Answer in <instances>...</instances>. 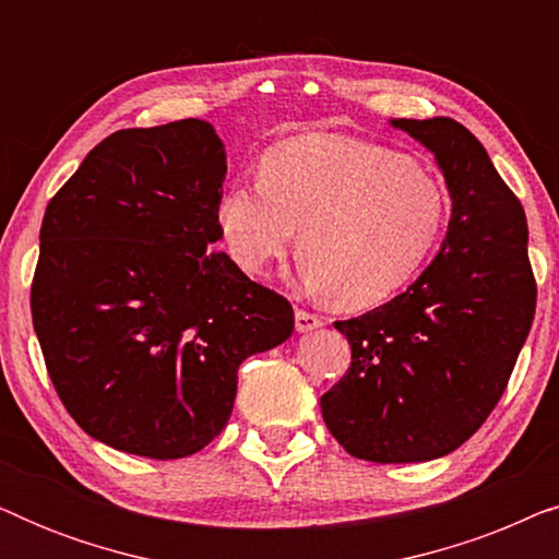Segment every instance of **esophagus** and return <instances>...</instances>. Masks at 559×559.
<instances>
[{
  "mask_svg": "<svg viewBox=\"0 0 559 559\" xmlns=\"http://www.w3.org/2000/svg\"><path fill=\"white\" fill-rule=\"evenodd\" d=\"M295 328H297V333H310V331H318V328H323V320H320L318 316H312V312H308V310H297Z\"/></svg>",
  "mask_w": 559,
  "mask_h": 559,
  "instance_id": "obj_1",
  "label": "esophagus"
}]
</instances>
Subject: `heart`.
Wrapping results in <instances>:
<instances>
[{"instance_id":"b5f03b06","label":"heart","mask_w":559,"mask_h":559,"mask_svg":"<svg viewBox=\"0 0 559 559\" xmlns=\"http://www.w3.org/2000/svg\"><path fill=\"white\" fill-rule=\"evenodd\" d=\"M257 182L221 195L228 254L264 274L300 236L302 285L343 310L386 302L423 272L448 226V193L415 159L341 134H302L270 150Z\"/></svg>"}]
</instances>
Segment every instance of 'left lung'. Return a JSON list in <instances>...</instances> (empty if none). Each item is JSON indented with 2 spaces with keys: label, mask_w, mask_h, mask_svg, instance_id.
Here are the masks:
<instances>
[{
  "label": "left lung",
  "mask_w": 559,
  "mask_h": 559,
  "mask_svg": "<svg viewBox=\"0 0 559 559\" xmlns=\"http://www.w3.org/2000/svg\"><path fill=\"white\" fill-rule=\"evenodd\" d=\"M435 155L453 213L438 257L381 308L338 320L350 369L320 396L354 457L425 463L461 448L501 400L537 285L526 216L476 136L448 117L392 119Z\"/></svg>",
  "instance_id": "left-lung-1"
}]
</instances>
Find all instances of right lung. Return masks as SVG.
Wrapping results in <instances>:
<instances>
[{
    "label": "right lung",
    "mask_w": 559,
    "mask_h": 559,
    "mask_svg": "<svg viewBox=\"0 0 559 559\" xmlns=\"http://www.w3.org/2000/svg\"><path fill=\"white\" fill-rule=\"evenodd\" d=\"M226 147L209 121L119 129L48 203L33 325L83 432L175 461L231 417L243 358L285 343L295 312L226 251Z\"/></svg>",
    "instance_id": "right-lung-1"
}]
</instances>
